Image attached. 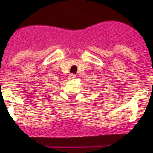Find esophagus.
Masks as SVG:
<instances>
[{"instance_id": "esophagus-1", "label": "esophagus", "mask_w": 153, "mask_h": 153, "mask_svg": "<svg viewBox=\"0 0 153 153\" xmlns=\"http://www.w3.org/2000/svg\"><path fill=\"white\" fill-rule=\"evenodd\" d=\"M76 75L75 74H71L69 75V79H72V78H74V77H76Z\"/></svg>"}]
</instances>
